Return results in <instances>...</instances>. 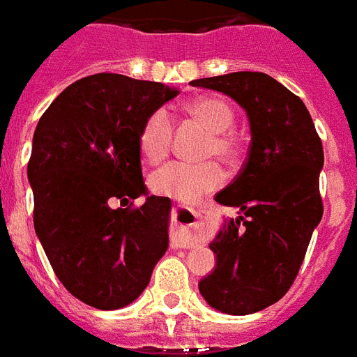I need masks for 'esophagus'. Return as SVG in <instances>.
<instances>
[{
  "label": "esophagus",
  "mask_w": 357,
  "mask_h": 357,
  "mask_svg": "<svg viewBox=\"0 0 357 357\" xmlns=\"http://www.w3.org/2000/svg\"><path fill=\"white\" fill-rule=\"evenodd\" d=\"M174 216L183 220L185 225L176 229L172 233V245H176V248H192V245L198 244V234L196 233L204 225V216L183 207H174Z\"/></svg>",
  "instance_id": "1"
}]
</instances>
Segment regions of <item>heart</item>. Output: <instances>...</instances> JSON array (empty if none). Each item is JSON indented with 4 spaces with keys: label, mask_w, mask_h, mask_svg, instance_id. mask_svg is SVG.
<instances>
[{
    "label": "heart",
    "mask_w": 357,
    "mask_h": 357,
    "mask_svg": "<svg viewBox=\"0 0 357 357\" xmlns=\"http://www.w3.org/2000/svg\"><path fill=\"white\" fill-rule=\"evenodd\" d=\"M185 112L198 123H202L213 133L208 143V155H218L225 163H233L240 155V141L231 132L234 126V112L218 97H198L185 106ZM172 143V121L165 109L153 112L143 124L139 135L141 152L150 163H159L167 158ZM224 181V172L218 165L208 163L192 165L183 161H172L158 169L150 178L153 192L163 194L181 204H194L204 194L218 188Z\"/></svg>",
    "instance_id": "b5f03b06"
}]
</instances>
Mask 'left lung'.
Here are the masks:
<instances>
[{
    "instance_id": "8db88e82",
    "label": "left lung",
    "mask_w": 357,
    "mask_h": 357,
    "mask_svg": "<svg viewBox=\"0 0 357 357\" xmlns=\"http://www.w3.org/2000/svg\"><path fill=\"white\" fill-rule=\"evenodd\" d=\"M190 84L236 100L251 130L248 161L216 194L240 216L225 220L208 244L216 266L199 294L224 314H255L286 295L323 218V144L303 100L269 75L236 71Z\"/></svg>"
}]
</instances>
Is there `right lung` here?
<instances>
[{"mask_svg": "<svg viewBox=\"0 0 357 357\" xmlns=\"http://www.w3.org/2000/svg\"><path fill=\"white\" fill-rule=\"evenodd\" d=\"M178 93L98 73L68 86L38 121L27 167L34 231L58 280L93 308L133 303L169 249L172 202L149 194L139 135ZM139 195L141 208H122Z\"/></svg>", "mask_w": 357, "mask_h": 357, "instance_id": "add662e5", "label": "right lung"}]
</instances>
